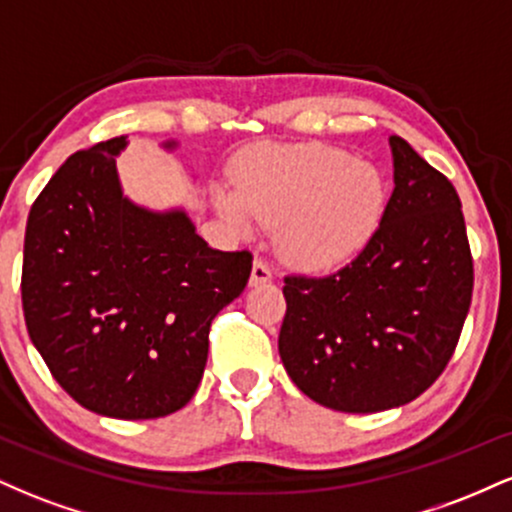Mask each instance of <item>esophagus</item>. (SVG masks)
<instances>
[{
  "label": "esophagus",
  "mask_w": 512,
  "mask_h": 512,
  "mask_svg": "<svg viewBox=\"0 0 512 512\" xmlns=\"http://www.w3.org/2000/svg\"><path fill=\"white\" fill-rule=\"evenodd\" d=\"M272 281V269L264 260H255L252 262V272H250V286H260Z\"/></svg>",
  "instance_id": "esophagus-1"
}]
</instances>
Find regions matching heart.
<instances>
[{"label":"heart","mask_w":512,"mask_h":512,"mask_svg":"<svg viewBox=\"0 0 512 512\" xmlns=\"http://www.w3.org/2000/svg\"><path fill=\"white\" fill-rule=\"evenodd\" d=\"M214 204L243 233L279 223L286 260L320 272L366 248L383 219L385 180L337 146H262L240 158L236 190L216 187Z\"/></svg>","instance_id":"obj_1"}]
</instances>
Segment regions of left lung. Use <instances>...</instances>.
I'll return each mask as SVG.
<instances>
[{
	"mask_svg": "<svg viewBox=\"0 0 512 512\" xmlns=\"http://www.w3.org/2000/svg\"><path fill=\"white\" fill-rule=\"evenodd\" d=\"M395 190L346 267L286 276L279 356L313 402L346 414L402 407L448 366L474 286L452 182L390 137Z\"/></svg>",
	"mask_w": 512,
	"mask_h": 512,
	"instance_id": "left-lung-1",
	"label": "left lung"
}]
</instances>
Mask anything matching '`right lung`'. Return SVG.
Segmentation results:
<instances>
[{"label": "right lung", "instance_id": "1", "mask_svg": "<svg viewBox=\"0 0 512 512\" xmlns=\"http://www.w3.org/2000/svg\"><path fill=\"white\" fill-rule=\"evenodd\" d=\"M125 146L115 137L76 151L35 199L21 301L52 378L88 411L139 421L195 395L211 320L248 286L252 255L209 248L182 209L122 195Z\"/></svg>", "mask_w": 512, "mask_h": 512}]
</instances>
